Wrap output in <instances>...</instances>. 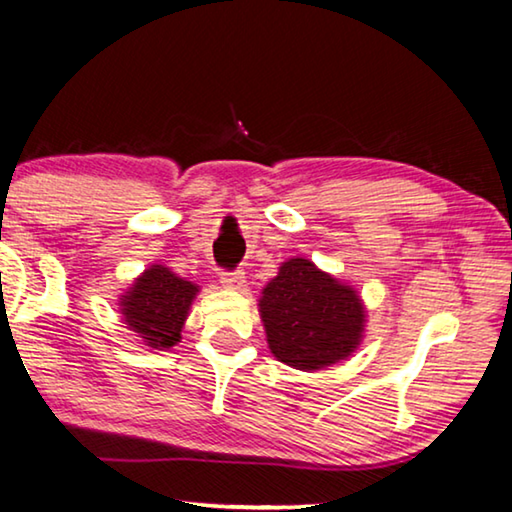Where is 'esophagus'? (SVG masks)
Returning a JSON list of instances; mask_svg holds the SVG:
<instances>
[{
  "instance_id": "esophagus-1",
  "label": "esophagus",
  "mask_w": 512,
  "mask_h": 512,
  "mask_svg": "<svg viewBox=\"0 0 512 512\" xmlns=\"http://www.w3.org/2000/svg\"><path fill=\"white\" fill-rule=\"evenodd\" d=\"M221 285L225 289H243V287H246V273H243V271L225 273L221 278Z\"/></svg>"
}]
</instances>
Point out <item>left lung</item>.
Instances as JSON below:
<instances>
[{
	"instance_id": "obj_1",
	"label": "left lung",
	"mask_w": 512,
	"mask_h": 512,
	"mask_svg": "<svg viewBox=\"0 0 512 512\" xmlns=\"http://www.w3.org/2000/svg\"><path fill=\"white\" fill-rule=\"evenodd\" d=\"M257 307L273 358L298 371L348 360L367 330L360 291L300 255L280 264Z\"/></svg>"
}]
</instances>
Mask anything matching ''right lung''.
I'll return each instance as SVG.
<instances>
[{
  "label": "right lung",
  "instance_id": "obj_1",
  "mask_svg": "<svg viewBox=\"0 0 512 512\" xmlns=\"http://www.w3.org/2000/svg\"><path fill=\"white\" fill-rule=\"evenodd\" d=\"M198 294L196 282L182 278L166 264H150L120 294L118 312L139 344L152 351H168L182 339V328Z\"/></svg>",
  "mask_w": 512,
  "mask_h": 512
}]
</instances>
